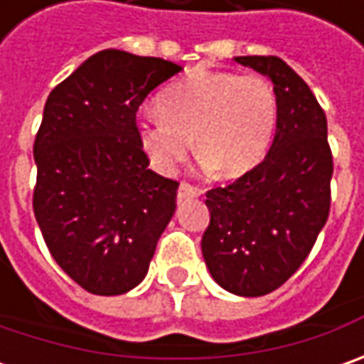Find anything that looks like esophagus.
I'll use <instances>...</instances> for the list:
<instances>
[{"label":"esophagus","mask_w":364,"mask_h":364,"mask_svg":"<svg viewBox=\"0 0 364 364\" xmlns=\"http://www.w3.org/2000/svg\"><path fill=\"white\" fill-rule=\"evenodd\" d=\"M204 190L198 188V186H192V184H186L182 182L180 188H178V200H188V198H198L203 194Z\"/></svg>","instance_id":"obj_1"}]
</instances>
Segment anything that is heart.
Instances as JSON below:
<instances>
[{
	"label": "heart",
	"instance_id": "1",
	"mask_svg": "<svg viewBox=\"0 0 364 364\" xmlns=\"http://www.w3.org/2000/svg\"><path fill=\"white\" fill-rule=\"evenodd\" d=\"M158 111L139 117L135 133L161 176L174 174L192 141L203 168L223 178L245 176L265 158L277 123L269 80L225 70L190 73L160 92Z\"/></svg>",
	"mask_w": 364,
	"mask_h": 364
}]
</instances>
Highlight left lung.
Returning a JSON list of instances; mask_svg holds the SVG:
<instances>
[{
	"instance_id": "left-lung-1",
	"label": "left lung",
	"mask_w": 364,
	"mask_h": 364,
	"mask_svg": "<svg viewBox=\"0 0 364 364\" xmlns=\"http://www.w3.org/2000/svg\"><path fill=\"white\" fill-rule=\"evenodd\" d=\"M272 80L277 123L265 160L225 188L206 192L210 223L203 257L235 296H265L308 257L330 210L328 125L310 87L277 56H235Z\"/></svg>"
}]
</instances>
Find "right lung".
Listing matches in <instances>:
<instances>
[{
    "label": "right lung",
    "mask_w": 364,
    "mask_h": 364,
    "mask_svg": "<svg viewBox=\"0 0 364 364\" xmlns=\"http://www.w3.org/2000/svg\"><path fill=\"white\" fill-rule=\"evenodd\" d=\"M182 66L107 48L48 95L34 141V215L54 261L97 296L139 286L176 210L178 182L149 170L135 113Z\"/></svg>",
    "instance_id": "right-lung-1"
}]
</instances>
